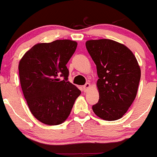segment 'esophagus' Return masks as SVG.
<instances>
[{
  "instance_id": "34e87169",
  "label": "esophagus",
  "mask_w": 157,
  "mask_h": 157,
  "mask_svg": "<svg viewBox=\"0 0 157 157\" xmlns=\"http://www.w3.org/2000/svg\"><path fill=\"white\" fill-rule=\"evenodd\" d=\"M90 84L89 83H87L85 84V85L83 86V91H87V89L89 88V87H90Z\"/></svg>"
}]
</instances>
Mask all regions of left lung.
<instances>
[{
  "mask_svg": "<svg viewBox=\"0 0 157 157\" xmlns=\"http://www.w3.org/2000/svg\"><path fill=\"white\" fill-rule=\"evenodd\" d=\"M86 48L96 64L99 101L92 106L97 116L107 121L119 119L136 98L141 70L125 45L111 40H89Z\"/></svg>",
  "mask_w": 157,
  "mask_h": 157,
  "instance_id": "8db88e82",
  "label": "left lung"
}]
</instances>
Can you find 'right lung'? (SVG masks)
Segmentation results:
<instances>
[{"label": "right lung", "instance_id": "obj_1", "mask_svg": "<svg viewBox=\"0 0 157 157\" xmlns=\"http://www.w3.org/2000/svg\"><path fill=\"white\" fill-rule=\"evenodd\" d=\"M77 46V42L68 39L36 44L19 63L25 98L32 115L45 125L63 122L81 93L68 81L67 67Z\"/></svg>", "mask_w": 157, "mask_h": 157}]
</instances>
